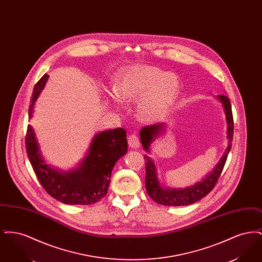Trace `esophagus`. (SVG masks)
I'll return each instance as SVG.
<instances>
[{
  "instance_id": "34e87169",
  "label": "esophagus",
  "mask_w": 262,
  "mask_h": 262,
  "mask_svg": "<svg viewBox=\"0 0 262 262\" xmlns=\"http://www.w3.org/2000/svg\"><path fill=\"white\" fill-rule=\"evenodd\" d=\"M127 143H128V146L132 147V148H138L139 145H140V141H139L137 135H135V134L128 136Z\"/></svg>"
}]
</instances>
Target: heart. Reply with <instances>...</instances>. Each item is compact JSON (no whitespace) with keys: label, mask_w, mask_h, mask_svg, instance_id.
<instances>
[{"label":"heart","mask_w":262,"mask_h":262,"mask_svg":"<svg viewBox=\"0 0 262 262\" xmlns=\"http://www.w3.org/2000/svg\"><path fill=\"white\" fill-rule=\"evenodd\" d=\"M115 93H108L107 100L118 104L137 102V116L142 122H154L161 118L174 103L180 93L179 78L152 66L134 67L118 76Z\"/></svg>","instance_id":"1"}]
</instances>
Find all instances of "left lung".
Segmentation results:
<instances>
[{"instance_id": "obj_1", "label": "left lung", "mask_w": 262, "mask_h": 262, "mask_svg": "<svg viewBox=\"0 0 262 262\" xmlns=\"http://www.w3.org/2000/svg\"><path fill=\"white\" fill-rule=\"evenodd\" d=\"M218 99L221 101L224 107L226 120L228 123V138L229 144L225 151L223 157L217 164L211 174H208L204 180L195 184L192 187H187L184 189H168L163 188L160 186L157 176H156V167L153 161L148 156H144L145 160V187L147 193L152 200L158 204L166 206H182L194 203L196 201L206 196L217 184V181L224 169L225 163L227 161L228 154L232 147V140L234 136V120L231 102L226 95H218ZM163 130V124L158 125H145L141 127L140 130V141L143 148L149 151V146L153 139L157 137Z\"/></svg>"}]
</instances>
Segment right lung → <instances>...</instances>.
<instances>
[{
	"label": "right lung",
	"instance_id": "right-lung-1",
	"mask_svg": "<svg viewBox=\"0 0 262 262\" xmlns=\"http://www.w3.org/2000/svg\"><path fill=\"white\" fill-rule=\"evenodd\" d=\"M48 77L45 74L34 86L32 103L28 109L29 118ZM25 148L34 173L49 195L66 204L88 205L98 202L108 192L113 168L126 153L127 141L126 133L121 127L100 133L93 138L81 165L75 171L64 174L44 163L31 125L27 126Z\"/></svg>",
	"mask_w": 262,
	"mask_h": 262
}]
</instances>
